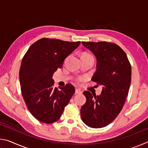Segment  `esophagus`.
<instances>
[{
	"instance_id": "34e87169",
	"label": "esophagus",
	"mask_w": 148,
	"mask_h": 148,
	"mask_svg": "<svg viewBox=\"0 0 148 148\" xmlns=\"http://www.w3.org/2000/svg\"><path fill=\"white\" fill-rule=\"evenodd\" d=\"M75 93H76V94H81V93H82V91L79 89H76V91H75Z\"/></svg>"
}]
</instances>
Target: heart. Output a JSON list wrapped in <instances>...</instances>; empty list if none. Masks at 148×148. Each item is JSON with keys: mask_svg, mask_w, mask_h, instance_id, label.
<instances>
[{"mask_svg": "<svg viewBox=\"0 0 148 148\" xmlns=\"http://www.w3.org/2000/svg\"><path fill=\"white\" fill-rule=\"evenodd\" d=\"M82 57H92V56H91V55L88 54V53H86V54H84V56H82ZM77 81H78V82H79V81H81V80H82V77H78V78L77 79Z\"/></svg>", "mask_w": 148, "mask_h": 148, "instance_id": "b5f03b06", "label": "heart"}]
</instances>
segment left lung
Instances as JSON below:
<instances>
[{
    "label": "left lung",
    "mask_w": 148,
    "mask_h": 148,
    "mask_svg": "<svg viewBox=\"0 0 148 148\" xmlns=\"http://www.w3.org/2000/svg\"><path fill=\"white\" fill-rule=\"evenodd\" d=\"M82 43L97 57V70L91 79L102 86V90L99 96L84 91L86 102L81 108V117L87 126L102 128L113 121L123 107L131 85V65L125 52L116 44Z\"/></svg>",
    "instance_id": "1"
}]
</instances>
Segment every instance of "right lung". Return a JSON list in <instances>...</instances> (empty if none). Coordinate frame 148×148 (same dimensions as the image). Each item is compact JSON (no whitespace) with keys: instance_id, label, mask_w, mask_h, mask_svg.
I'll return each instance as SVG.
<instances>
[{"instance_id":"obj_1","label":"right lung","mask_w":148,"mask_h":148,"mask_svg":"<svg viewBox=\"0 0 148 148\" xmlns=\"http://www.w3.org/2000/svg\"><path fill=\"white\" fill-rule=\"evenodd\" d=\"M80 43L43 38L25 54L19 70L21 91L29 112L39 121L48 124L59 120L74 94L71 84L54 87L52 77Z\"/></svg>"}]
</instances>
